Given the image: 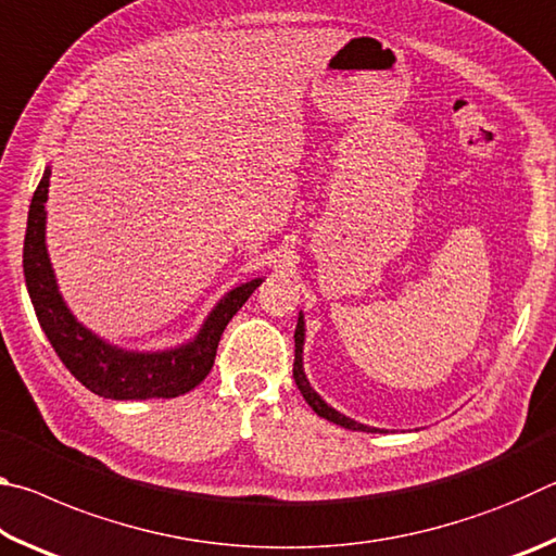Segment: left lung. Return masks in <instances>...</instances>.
Returning <instances> with one entry per match:
<instances>
[{"label":"left lung","mask_w":556,"mask_h":556,"mask_svg":"<svg viewBox=\"0 0 556 556\" xmlns=\"http://www.w3.org/2000/svg\"><path fill=\"white\" fill-rule=\"evenodd\" d=\"M304 343H306V318L304 312H299V321H296V331H294V382L296 388L304 394V400L308 402V407H312L318 417H324L328 421H333V425H341L345 429H353V431H388V429H380V427H368V425H361V421H355L348 417V414H341L338 409H333L331 404H328L321 394H318L312 382H308L306 372H304Z\"/></svg>","instance_id":"1"}]
</instances>
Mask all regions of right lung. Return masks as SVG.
Segmentation results:
<instances>
[{"mask_svg":"<svg viewBox=\"0 0 556 556\" xmlns=\"http://www.w3.org/2000/svg\"><path fill=\"white\" fill-rule=\"evenodd\" d=\"M51 166L36 188L24 238V279L36 318L73 378L105 400H172L186 394L211 372L220 336L262 281L255 277L232 287L215 301L193 338L164 351H131L110 343L78 321L59 289L46 244V201Z\"/></svg>","mask_w":556,"mask_h":556,"instance_id":"add662e5","label":"right lung"}]
</instances>
